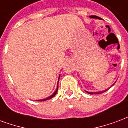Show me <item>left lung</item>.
<instances>
[{"label": "left lung", "mask_w": 128, "mask_h": 128, "mask_svg": "<svg viewBox=\"0 0 128 128\" xmlns=\"http://www.w3.org/2000/svg\"><path fill=\"white\" fill-rule=\"evenodd\" d=\"M90 17L91 18H98V19H100V20H101V18H99V17H98V16H90ZM113 85H114V84H113ZM113 85H112V86H113ZM106 90L102 91V92H87V91H86V92H87V93L90 94H102V93H103V92H106Z\"/></svg>", "instance_id": "8db88e82"}]
</instances>
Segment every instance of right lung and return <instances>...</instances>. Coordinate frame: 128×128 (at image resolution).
Listing matches in <instances>:
<instances>
[{
	"label": "right lung",
	"mask_w": 128,
	"mask_h": 128,
	"mask_svg": "<svg viewBox=\"0 0 128 128\" xmlns=\"http://www.w3.org/2000/svg\"><path fill=\"white\" fill-rule=\"evenodd\" d=\"M59 78H60V76H59ZM58 81H59V80H58ZM58 87H57V89H56V92H55L51 96H50V97H48V98H45V99H42V100H38L37 101H45V100H50V99H51V98H52L53 97H54L55 96H56V94L57 93V92H58Z\"/></svg>",
	"instance_id": "add662e5"
}]
</instances>
